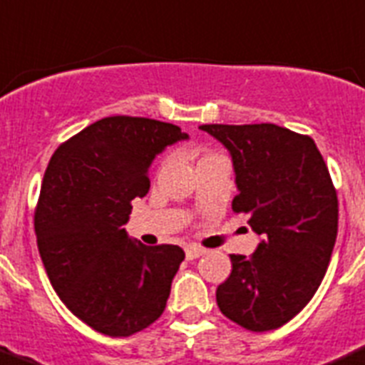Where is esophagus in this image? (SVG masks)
Returning <instances> with one entry per match:
<instances>
[{
  "label": "esophagus",
  "instance_id": "obj_1",
  "mask_svg": "<svg viewBox=\"0 0 365 365\" xmlns=\"http://www.w3.org/2000/svg\"><path fill=\"white\" fill-rule=\"evenodd\" d=\"M203 254H205V250H203V248H200V247H194V245H189V247L185 248L187 261L198 259V257H202Z\"/></svg>",
  "mask_w": 365,
  "mask_h": 365
}]
</instances>
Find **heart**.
<instances>
[{
  "instance_id": "obj_1",
  "label": "heart",
  "mask_w": 365,
  "mask_h": 365,
  "mask_svg": "<svg viewBox=\"0 0 365 365\" xmlns=\"http://www.w3.org/2000/svg\"><path fill=\"white\" fill-rule=\"evenodd\" d=\"M210 156H217L216 153H203V156L200 160H205V158H210Z\"/></svg>"
}]
</instances>
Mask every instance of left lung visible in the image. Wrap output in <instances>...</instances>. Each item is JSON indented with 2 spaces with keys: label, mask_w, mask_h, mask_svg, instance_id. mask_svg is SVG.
<instances>
[{
  "label": "left lung",
  "mask_w": 365,
  "mask_h": 365,
  "mask_svg": "<svg viewBox=\"0 0 365 365\" xmlns=\"http://www.w3.org/2000/svg\"><path fill=\"white\" fill-rule=\"evenodd\" d=\"M232 156L234 212L248 214L261 243L230 255L232 272L216 290L221 313L250 331L292 321L315 295L339 229V202L315 142L275 124H205Z\"/></svg>",
  "instance_id": "obj_1"
}]
</instances>
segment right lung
Returning a JSON list of instances; mask_svg holds the SVG:
<instances>
[{
    "label": "right lung",
    "instance_id": "add662e5",
    "mask_svg": "<svg viewBox=\"0 0 365 365\" xmlns=\"http://www.w3.org/2000/svg\"><path fill=\"white\" fill-rule=\"evenodd\" d=\"M178 125L106 117L61 144L36 209L37 248L53 290L95 331L129 336L163 313L185 254L128 236L131 202L149 190V167L167 145L187 140Z\"/></svg>",
    "mask_w": 365,
    "mask_h": 365
}]
</instances>
